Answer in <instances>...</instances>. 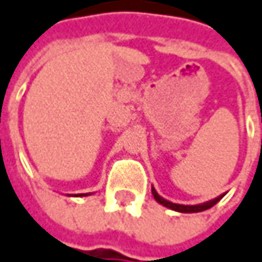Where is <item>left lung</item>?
Wrapping results in <instances>:
<instances>
[{
	"label": "left lung",
	"mask_w": 262,
	"mask_h": 262,
	"mask_svg": "<svg viewBox=\"0 0 262 262\" xmlns=\"http://www.w3.org/2000/svg\"><path fill=\"white\" fill-rule=\"evenodd\" d=\"M151 193H153L155 200L159 202V204H162L163 207L171 208V210H174V211H179V213H200V211H204V210H208V208H211L213 205H216L217 202L224 198V195H225V193H224V195H219L217 198L210 200V201H207V202H202V204L184 205V204H176V202H171V201H168V200H165V198H162V196L156 192V189L153 187V186H151Z\"/></svg>",
	"instance_id": "8db88e82"
}]
</instances>
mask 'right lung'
Masks as SVG:
<instances>
[{
	"mask_svg": "<svg viewBox=\"0 0 262 262\" xmlns=\"http://www.w3.org/2000/svg\"><path fill=\"white\" fill-rule=\"evenodd\" d=\"M88 195H91V193H78V195H75V196H88Z\"/></svg>",
	"mask_w": 262,
	"mask_h": 262,
	"instance_id": "right-lung-1",
	"label": "right lung"
}]
</instances>
